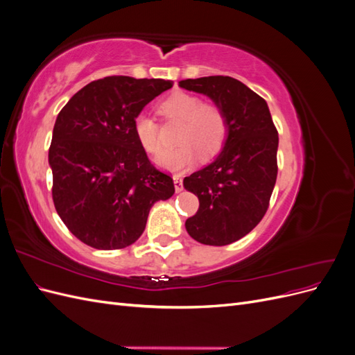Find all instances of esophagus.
I'll list each match as a JSON object with an SVG mask.
<instances>
[{
	"instance_id": "1",
	"label": "esophagus",
	"mask_w": 355,
	"mask_h": 355,
	"mask_svg": "<svg viewBox=\"0 0 355 355\" xmlns=\"http://www.w3.org/2000/svg\"><path fill=\"white\" fill-rule=\"evenodd\" d=\"M173 184H175V191L176 192H180L182 189H184V184H182V179L179 176L173 178Z\"/></svg>"
}]
</instances>
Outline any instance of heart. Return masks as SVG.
Here are the masks:
<instances>
[{"label":"heart","instance_id":"obj_1","mask_svg":"<svg viewBox=\"0 0 355 355\" xmlns=\"http://www.w3.org/2000/svg\"><path fill=\"white\" fill-rule=\"evenodd\" d=\"M159 112L167 120L182 121L176 148L166 149L155 158V164L167 171H184L196 163L197 155L209 158L219 153L227 137V116L219 106L202 103L189 93H175L159 105ZM133 132L146 153L157 154L161 149L158 124L151 115L141 112L135 116Z\"/></svg>","mask_w":355,"mask_h":355}]
</instances>
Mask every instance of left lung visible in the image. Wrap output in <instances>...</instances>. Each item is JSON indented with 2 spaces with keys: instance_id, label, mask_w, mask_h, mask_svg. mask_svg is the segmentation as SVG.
Listing matches in <instances>:
<instances>
[{
  "instance_id": "left-lung-1",
  "label": "left lung",
  "mask_w": 355,
  "mask_h": 355,
  "mask_svg": "<svg viewBox=\"0 0 355 355\" xmlns=\"http://www.w3.org/2000/svg\"><path fill=\"white\" fill-rule=\"evenodd\" d=\"M201 93L227 116V139L210 164L184 179L198 211L185 228L196 241L227 245L259 223L277 180L278 133L266 102L241 81L223 75L179 81Z\"/></svg>"
}]
</instances>
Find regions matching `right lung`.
<instances>
[{
  "instance_id": "right-lung-1",
  "label": "right lung",
  "mask_w": 355,
  "mask_h": 355,
  "mask_svg": "<svg viewBox=\"0 0 355 355\" xmlns=\"http://www.w3.org/2000/svg\"><path fill=\"white\" fill-rule=\"evenodd\" d=\"M173 81L114 75L92 81L59 112L49 149L53 202L84 244L115 250L141 237L151 207L175 194L173 179L146 157L133 121Z\"/></svg>"
}]
</instances>
